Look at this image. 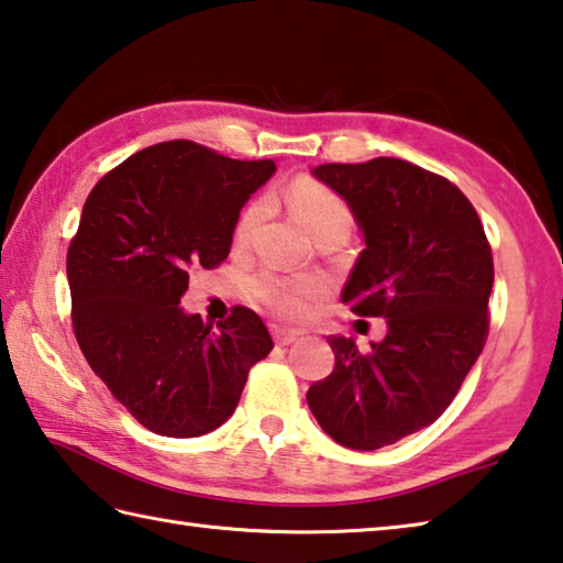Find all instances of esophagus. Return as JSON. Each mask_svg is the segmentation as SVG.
Returning <instances> with one entry per match:
<instances>
[{
	"label": "esophagus",
	"instance_id": "esophagus-1",
	"mask_svg": "<svg viewBox=\"0 0 563 563\" xmlns=\"http://www.w3.org/2000/svg\"><path fill=\"white\" fill-rule=\"evenodd\" d=\"M299 335V331H289V328H274V343L277 345H291Z\"/></svg>",
	"mask_w": 563,
	"mask_h": 563
}]
</instances>
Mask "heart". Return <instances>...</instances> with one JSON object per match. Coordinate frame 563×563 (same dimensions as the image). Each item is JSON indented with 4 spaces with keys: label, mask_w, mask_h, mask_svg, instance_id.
Here are the masks:
<instances>
[{
    "label": "heart",
    "mask_w": 563,
    "mask_h": 563,
    "mask_svg": "<svg viewBox=\"0 0 563 563\" xmlns=\"http://www.w3.org/2000/svg\"><path fill=\"white\" fill-rule=\"evenodd\" d=\"M289 208L294 216L303 222V228L311 232L318 240L323 235H343L347 238L350 230H353V210L345 203V200L335 194L333 188H328L311 178H299L294 181L289 194ZM264 213L262 203H250L242 210L238 222H235V238L238 245H245L250 240L254 225H257ZM325 284L316 274H301V277H279V274L262 272L260 277H254L252 291L262 303H267L274 313L284 318H301L309 313L311 303L316 296H321Z\"/></svg>",
    "instance_id": "obj_1"
}]
</instances>
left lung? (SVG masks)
<instances>
[{
	"mask_svg": "<svg viewBox=\"0 0 563 563\" xmlns=\"http://www.w3.org/2000/svg\"><path fill=\"white\" fill-rule=\"evenodd\" d=\"M313 176L345 198L365 238L341 301L387 318V335L367 353L328 338L335 367L306 401L341 446L375 451L427 429L459 395L490 328L493 250L461 188L417 164L377 156Z\"/></svg>",
	"mask_w": 563,
	"mask_h": 563,
	"instance_id": "8db88e82",
	"label": "left lung"
}]
</instances>
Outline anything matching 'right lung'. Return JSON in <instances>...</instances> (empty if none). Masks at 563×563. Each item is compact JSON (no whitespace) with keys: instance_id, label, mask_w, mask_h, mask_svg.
Returning <instances> with one entry per match:
<instances>
[{"instance_id":"obj_1","label":"right lung","mask_w":563,"mask_h":563,"mask_svg":"<svg viewBox=\"0 0 563 563\" xmlns=\"http://www.w3.org/2000/svg\"><path fill=\"white\" fill-rule=\"evenodd\" d=\"M274 172L272 158L238 162L174 140L132 154L85 200L66 262L73 333L144 429L174 439L218 429L274 347L245 306L218 331L178 306L190 267L228 260L242 206Z\"/></svg>"}]
</instances>
